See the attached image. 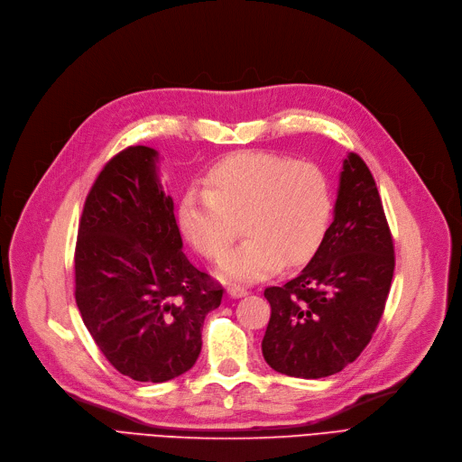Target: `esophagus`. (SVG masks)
<instances>
[{
	"instance_id": "34e87169",
	"label": "esophagus",
	"mask_w": 462,
	"mask_h": 462,
	"mask_svg": "<svg viewBox=\"0 0 462 462\" xmlns=\"http://www.w3.org/2000/svg\"><path fill=\"white\" fill-rule=\"evenodd\" d=\"M226 294H228L230 298L237 300V298H245L249 292H247L245 288H241V286H228V288H226Z\"/></svg>"
}]
</instances>
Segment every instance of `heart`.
Segmentation results:
<instances>
[{
	"instance_id": "obj_1",
	"label": "heart",
	"mask_w": 462,
	"mask_h": 462,
	"mask_svg": "<svg viewBox=\"0 0 462 462\" xmlns=\"http://www.w3.org/2000/svg\"><path fill=\"white\" fill-rule=\"evenodd\" d=\"M206 190H189L180 228L209 260H223L239 236L249 237L223 265L225 281L254 282L279 265L305 262L322 241L331 217L326 176L310 162L268 152H241L217 162Z\"/></svg>"
}]
</instances>
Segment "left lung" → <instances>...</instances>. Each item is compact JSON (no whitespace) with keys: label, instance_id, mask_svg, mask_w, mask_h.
<instances>
[{"label":"left lung","instance_id":"left-lung-1","mask_svg":"<svg viewBox=\"0 0 462 462\" xmlns=\"http://www.w3.org/2000/svg\"><path fill=\"white\" fill-rule=\"evenodd\" d=\"M395 270L393 239L367 164L348 153L333 223L305 268L265 288L272 319L262 341L268 365L286 376L324 378L363 352L382 319Z\"/></svg>","mask_w":462,"mask_h":462}]
</instances>
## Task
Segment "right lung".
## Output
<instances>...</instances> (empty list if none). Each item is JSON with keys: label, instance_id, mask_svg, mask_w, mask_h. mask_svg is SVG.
Instances as JSON below:
<instances>
[{"label": "right lung", "instance_id": "obj_1", "mask_svg": "<svg viewBox=\"0 0 462 462\" xmlns=\"http://www.w3.org/2000/svg\"><path fill=\"white\" fill-rule=\"evenodd\" d=\"M159 152L131 145L95 180L75 253L77 305L93 341L121 373L166 382L202 350L206 314L223 288L183 254Z\"/></svg>", "mask_w": 462, "mask_h": 462}]
</instances>
